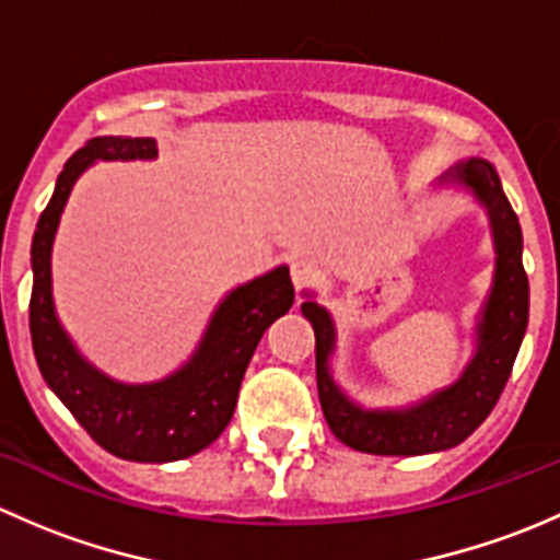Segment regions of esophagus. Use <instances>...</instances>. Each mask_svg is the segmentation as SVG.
Returning a JSON list of instances; mask_svg holds the SVG:
<instances>
[{"mask_svg": "<svg viewBox=\"0 0 560 560\" xmlns=\"http://www.w3.org/2000/svg\"><path fill=\"white\" fill-rule=\"evenodd\" d=\"M292 284H295L298 292H303L306 287H312L314 281V265L308 259H292Z\"/></svg>", "mask_w": 560, "mask_h": 560, "instance_id": "34e87169", "label": "esophagus"}]
</instances>
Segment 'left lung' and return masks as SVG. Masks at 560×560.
I'll return each instance as SVG.
<instances>
[{
    "instance_id": "8db88e82",
    "label": "left lung",
    "mask_w": 560,
    "mask_h": 560,
    "mask_svg": "<svg viewBox=\"0 0 560 560\" xmlns=\"http://www.w3.org/2000/svg\"><path fill=\"white\" fill-rule=\"evenodd\" d=\"M455 178H460L488 206L499 259L493 292L479 325V352L453 387L409 411L358 409L332 385L327 371V354L332 352L330 316L314 301L301 306L316 336V389L322 415L338 442L360 453L425 455L455 447L482 425L510 382L528 325V276L523 268L521 222L488 162L468 160L457 167Z\"/></svg>"
}]
</instances>
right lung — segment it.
<instances>
[{"mask_svg":"<svg viewBox=\"0 0 560 560\" xmlns=\"http://www.w3.org/2000/svg\"><path fill=\"white\" fill-rule=\"evenodd\" d=\"M151 138H92L67 160L32 241L30 330L39 374L72 411L89 436L110 455L138 463L189 457L222 436L233 420L238 389L254 349L273 319L295 303L290 270L276 268L262 279L230 292L211 319L200 349L186 369L156 385H118L94 371L54 316L50 303V244L61 208L75 178L94 160H151Z\"/></svg>","mask_w":560,"mask_h":560,"instance_id":"obj_1","label":"right lung"}]
</instances>
